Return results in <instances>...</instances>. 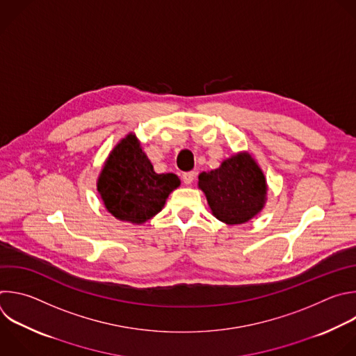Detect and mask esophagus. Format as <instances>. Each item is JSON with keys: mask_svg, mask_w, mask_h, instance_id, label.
<instances>
[{"mask_svg": "<svg viewBox=\"0 0 356 356\" xmlns=\"http://www.w3.org/2000/svg\"><path fill=\"white\" fill-rule=\"evenodd\" d=\"M194 177H195V173L194 172H187L183 175V181L186 186H190L193 181H194Z\"/></svg>", "mask_w": 356, "mask_h": 356, "instance_id": "esophagus-1", "label": "esophagus"}]
</instances>
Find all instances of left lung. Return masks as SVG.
<instances>
[{
  "instance_id": "1",
  "label": "left lung",
  "mask_w": 356,
  "mask_h": 356,
  "mask_svg": "<svg viewBox=\"0 0 356 356\" xmlns=\"http://www.w3.org/2000/svg\"><path fill=\"white\" fill-rule=\"evenodd\" d=\"M212 215L226 225L253 219L267 202V179L257 161L242 151L222 161L219 168L198 175Z\"/></svg>"
}]
</instances>
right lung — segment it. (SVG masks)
Wrapping results in <instances>:
<instances>
[{"label": "right lung", "instance_id": "obj_1", "mask_svg": "<svg viewBox=\"0 0 356 356\" xmlns=\"http://www.w3.org/2000/svg\"><path fill=\"white\" fill-rule=\"evenodd\" d=\"M180 183L175 173H156L137 136L129 133L110 151L96 188L115 219L141 225L162 211Z\"/></svg>", "mask_w": 356, "mask_h": 356}]
</instances>
